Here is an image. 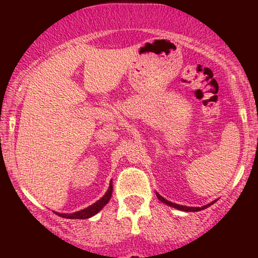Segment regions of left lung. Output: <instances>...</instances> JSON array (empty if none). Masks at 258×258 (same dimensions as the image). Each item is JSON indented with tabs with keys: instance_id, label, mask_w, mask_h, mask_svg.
<instances>
[{
	"instance_id": "1",
	"label": "left lung",
	"mask_w": 258,
	"mask_h": 258,
	"mask_svg": "<svg viewBox=\"0 0 258 258\" xmlns=\"http://www.w3.org/2000/svg\"><path fill=\"white\" fill-rule=\"evenodd\" d=\"M156 197H158V199H159L160 201H161V203L166 204V205L171 206V207H174V209H177V210H180V211H185V212H197V211H201V210L206 209V207L211 206L212 204L216 203V200H215V201H212V203L207 204V205H205V206H201V207H190V206H183V205H178V204L171 203V201H168V200L165 199V198H162L161 195H160L159 193H156Z\"/></svg>"
}]
</instances>
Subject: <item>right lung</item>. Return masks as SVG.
<instances>
[{
	"mask_svg": "<svg viewBox=\"0 0 258 258\" xmlns=\"http://www.w3.org/2000/svg\"><path fill=\"white\" fill-rule=\"evenodd\" d=\"M111 194H112V180H110V184H109V188L108 190H106V193L103 195L98 201L92 204L91 206L86 207L84 210H80V211L74 212V214H59V212H55V214L63 218H70V220H86V218H90L92 216L98 214L100 210H102L103 207L109 203V200H110L111 198Z\"/></svg>",
	"mask_w": 258,
	"mask_h": 258,
	"instance_id": "right-lung-1",
	"label": "right lung"
}]
</instances>
